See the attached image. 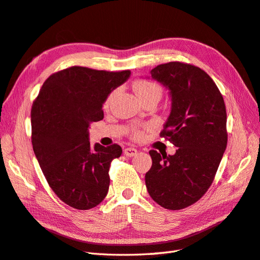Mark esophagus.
<instances>
[{
  "instance_id": "obj_1",
  "label": "esophagus",
  "mask_w": 260,
  "mask_h": 260,
  "mask_svg": "<svg viewBox=\"0 0 260 260\" xmlns=\"http://www.w3.org/2000/svg\"><path fill=\"white\" fill-rule=\"evenodd\" d=\"M123 153L125 156H129V157H132V156H136L138 154V151L135 148V147H125L123 149Z\"/></svg>"
}]
</instances>
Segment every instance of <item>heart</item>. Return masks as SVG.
Returning <instances> with one entry per match:
<instances>
[{"label":"heart","instance_id":"1","mask_svg":"<svg viewBox=\"0 0 260 260\" xmlns=\"http://www.w3.org/2000/svg\"><path fill=\"white\" fill-rule=\"evenodd\" d=\"M133 89H135L136 93L138 94V96L140 98L141 101L146 100L148 98H156L157 100H159L161 98L162 90L160 88L159 84H157L156 82L145 80V79H141L135 82L133 84ZM116 91H113L108 94V96L106 98L104 102V108H107L109 105H111L112 101L115 96ZM156 127V124L154 122H146L140 127H133L131 130V137L135 140H141L143 139L145 133L148 131L154 130Z\"/></svg>","mask_w":260,"mask_h":260}]
</instances>
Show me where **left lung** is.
<instances>
[{
	"instance_id": "8db88e82",
	"label": "left lung",
	"mask_w": 260,
	"mask_h": 260,
	"mask_svg": "<svg viewBox=\"0 0 260 260\" xmlns=\"http://www.w3.org/2000/svg\"><path fill=\"white\" fill-rule=\"evenodd\" d=\"M152 78L170 90L172 107L160 137L178 147L175 155L149 151L148 194L161 207L191 206L207 192L228 143L222 94L198 66L170 61L152 69Z\"/></svg>"
}]
</instances>
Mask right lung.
Masks as SVG:
<instances>
[{"instance_id":"add662e5","label":"right lung","mask_w":260,"mask_h":260,"mask_svg":"<svg viewBox=\"0 0 260 260\" xmlns=\"http://www.w3.org/2000/svg\"><path fill=\"white\" fill-rule=\"evenodd\" d=\"M130 74L73 66L52 74L34 101V152L50 187L70 207L91 209L107 195L109 166L122 149L118 144L92 147L88 130L103 119L108 94Z\"/></svg>"}]
</instances>
